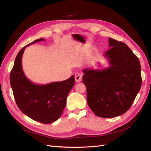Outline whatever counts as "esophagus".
<instances>
[{"instance_id": "34e87169", "label": "esophagus", "mask_w": 151, "mask_h": 151, "mask_svg": "<svg viewBox=\"0 0 151 151\" xmlns=\"http://www.w3.org/2000/svg\"><path fill=\"white\" fill-rule=\"evenodd\" d=\"M75 81L77 83H80L82 81V75L80 73H76L75 74Z\"/></svg>"}]
</instances>
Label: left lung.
I'll use <instances>...</instances> for the list:
<instances>
[{"label":"left lung","mask_w":151,"mask_h":151,"mask_svg":"<svg viewBox=\"0 0 151 151\" xmlns=\"http://www.w3.org/2000/svg\"><path fill=\"white\" fill-rule=\"evenodd\" d=\"M108 41L111 48L104 55L109 67L83 69L87 102L95 115L102 118L116 117L129 110L142 85L139 58L125 43L111 38Z\"/></svg>","instance_id":"1"}]
</instances>
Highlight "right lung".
<instances>
[{
    "label": "right lung",
    "mask_w": 151,
    "mask_h": 151,
    "mask_svg": "<svg viewBox=\"0 0 151 151\" xmlns=\"http://www.w3.org/2000/svg\"><path fill=\"white\" fill-rule=\"evenodd\" d=\"M36 40L31 43L43 41ZM16 57L10 74V83L16 103L20 110L35 121L51 123L61 116L66 105L67 97L74 86L73 75L69 79L44 85L35 84L25 76L22 68V57L26 47Z\"/></svg>",
    "instance_id": "right-lung-1"
}]
</instances>
